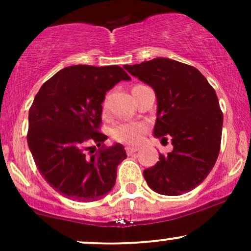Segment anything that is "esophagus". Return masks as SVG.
Here are the masks:
<instances>
[{
  "mask_svg": "<svg viewBox=\"0 0 251 251\" xmlns=\"http://www.w3.org/2000/svg\"><path fill=\"white\" fill-rule=\"evenodd\" d=\"M125 150H126V153H127L128 155H129V154H133L134 152L138 151L137 148H132V146H126Z\"/></svg>",
  "mask_w": 251,
  "mask_h": 251,
  "instance_id": "1",
  "label": "esophagus"
}]
</instances>
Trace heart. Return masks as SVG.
<instances>
[{"label":"heart","instance_id":"obj_1","mask_svg":"<svg viewBox=\"0 0 251 251\" xmlns=\"http://www.w3.org/2000/svg\"><path fill=\"white\" fill-rule=\"evenodd\" d=\"M106 109V102H103V111ZM148 127L143 123H119L112 129V137L118 143L137 145L143 140Z\"/></svg>","mask_w":251,"mask_h":251}]
</instances>
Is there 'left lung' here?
Wrapping results in <instances>:
<instances>
[{
	"label": "left lung",
	"instance_id": "8db88e82",
	"mask_svg": "<svg viewBox=\"0 0 251 251\" xmlns=\"http://www.w3.org/2000/svg\"><path fill=\"white\" fill-rule=\"evenodd\" d=\"M126 71L148 83L157 96L154 137L170 138L174 150L144 170L153 191L179 196L191 191L214 168L221 149L222 113L215 89L197 68L176 60L155 57Z\"/></svg>",
	"mask_w": 251,
	"mask_h": 251
}]
</instances>
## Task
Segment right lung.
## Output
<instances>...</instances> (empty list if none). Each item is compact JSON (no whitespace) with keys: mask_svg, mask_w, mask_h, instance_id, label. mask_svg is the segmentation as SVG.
I'll list each match as a JSON object with an SVG mask.
<instances>
[{"mask_svg":"<svg viewBox=\"0 0 251 251\" xmlns=\"http://www.w3.org/2000/svg\"><path fill=\"white\" fill-rule=\"evenodd\" d=\"M129 79L119 66L75 65L37 92L28 117V146L42 177L65 197L87 203L113 189L117 166L127 155L122 144L102 149L107 135L99 132L101 103L106 92ZM93 143L102 149L96 152Z\"/></svg>","mask_w":251,"mask_h":251,"instance_id":"obj_1","label":"right lung"}]
</instances>
